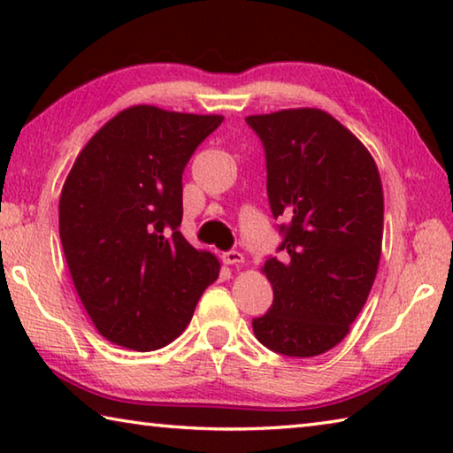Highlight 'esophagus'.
I'll return each instance as SVG.
<instances>
[{
  "label": "esophagus",
  "instance_id": "esophagus-1",
  "mask_svg": "<svg viewBox=\"0 0 453 453\" xmlns=\"http://www.w3.org/2000/svg\"><path fill=\"white\" fill-rule=\"evenodd\" d=\"M224 264H227V265H243V262H245V257H243V254H240V251H227V254H224Z\"/></svg>",
  "mask_w": 453,
  "mask_h": 453
}]
</instances>
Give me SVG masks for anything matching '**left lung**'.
I'll list each match as a JSON object with an SVG mask.
<instances>
[{
  "mask_svg": "<svg viewBox=\"0 0 453 453\" xmlns=\"http://www.w3.org/2000/svg\"><path fill=\"white\" fill-rule=\"evenodd\" d=\"M264 142L267 197L283 218V257L262 273L273 305L254 319L265 348L326 354L348 335L370 296L383 237V189L365 145L327 111L296 107L248 116Z\"/></svg>",
  "mask_w": 453,
  "mask_h": 453,
  "instance_id": "8db88e82",
  "label": "left lung"
}]
</instances>
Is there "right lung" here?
<instances>
[{"label": "right lung", "mask_w": 453, "mask_h": 453, "mask_svg": "<svg viewBox=\"0 0 453 453\" xmlns=\"http://www.w3.org/2000/svg\"><path fill=\"white\" fill-rule=\"evenodd\" d=\"M224 116L132 105L83 145L59 196V237L97 332L151 351L189 324L219 259L181 235V173Z\"/></svg>", "instance_id": "obj_1"}]
</instances>
